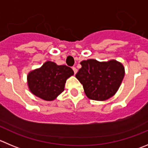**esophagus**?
Returning <instances> with one entry per match:
<instances>
[{
    "instance_id": "obj_1",
    "label": "esophagus",
    "mask_w": 148,
    "mask_h": 148,
    "mask_svg": "<svg viewBox=\"0 0 148 148\" xmlns=\"http://www.w3.org/2000/svg\"><path fill=\"white\" fill-rule=\"evenodd\" d=\"M72 69H73V71H74V74H77V69H76L75 67H73L72 68Z\"/></svg>"
}]
</instances>
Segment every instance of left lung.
Returning <instances> with one entry per match:
<instances>
[{
	"instance_id": "obj_1",
	"label": "left lung",
	"mask_w": 148,
	"mask_h": 148,
	"mask_svg": "<svg viewBox=\"0 0 148 148\" xmlns=\"http://www.w3.org/2000/svg\"><path fill=\"white\" fill-rule=\"evenodd\" d=\"M80 64L82 68L76 78L82 85L88 99L105 101L117 93L125 75L122 63L116 60L99 62L88 59L82 60Z\"/></svg>"
}]
</instances>
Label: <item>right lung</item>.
<instances>
[{
	"label": "right lung",
	"mask_w": 148,
	"mask_h": 148,
	"mask_svg": "<svg viewBox=\"0 0 148 148\" xmlns=\"http://www.w3.org/2000/svg\"><path fill=\"white\" fill-rule=\"evenodd\" d=\"M72 75L74 71L70 67L58 66L48 60L40 68L28 73L27 86L34 96L51 101L64 90L66 79Z\"/></svg>",
	"instance_id": "1"
}]
</instances>
